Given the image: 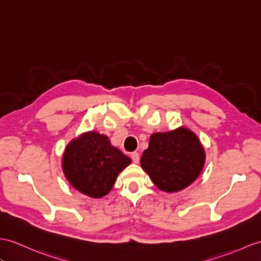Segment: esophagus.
I'll list each match as a JSON object with an SVG mask.
<instances>
[{
    "label": "esophagus",
    "instance_id": "34e87169",
    "mask_svg": "<svg viewBox=\"0 0 261 261\" xmlns=\"http://www.w3.org/2000/svg\"><path fill=\"white\" fill-rule=\"evenodd\" d=\"M130 157H132V160H133V162H134L135 164H137V163L139 162V155H138V152H136V151H134V152H132V155H130Z\"/></svg>",
    "mask_w": 261,
    "mask_h": 261
}]
</instances>
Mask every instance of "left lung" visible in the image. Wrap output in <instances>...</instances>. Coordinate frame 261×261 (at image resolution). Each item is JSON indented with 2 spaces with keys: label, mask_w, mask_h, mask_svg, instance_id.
I'll list each match as a JSON object with an SVG mask.
<instances>
[{
  "label": "left lung",
  "mask_w": 261,
  "mask_h": 261,
  "mask_svg": "<svg viewBox=\"0 0 261 261\" xmlns=\"http://www.w3.org/2000/svg\"><path fill=\"white\" fill-rule=\"evenodd\" d=\"M204 146L185 126L165 133H154L145 149L141 166L157 188L177 193L190 186L204 168Z\"/></svg>",
  "instance_id": "8db88e82"
}]
</instances>
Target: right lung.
I'll return each mask as SVG.
<instances>
[{"instance_id": "1", "label": "right lung", "mask_w": 261, "mask_h": 261, "mask_svg": "<svg viewBox=\"0 0 261 261\" xmlns=\"http://www.w3.org/2000/svg\"><path fill=\"white\" fill-rule=\"evenodd\" d=\"M130 163V158L113 146L109 137L91 130L68 143L62 157V169L76 190L91 198H101Z\"/></svg>"}]
</instances>
